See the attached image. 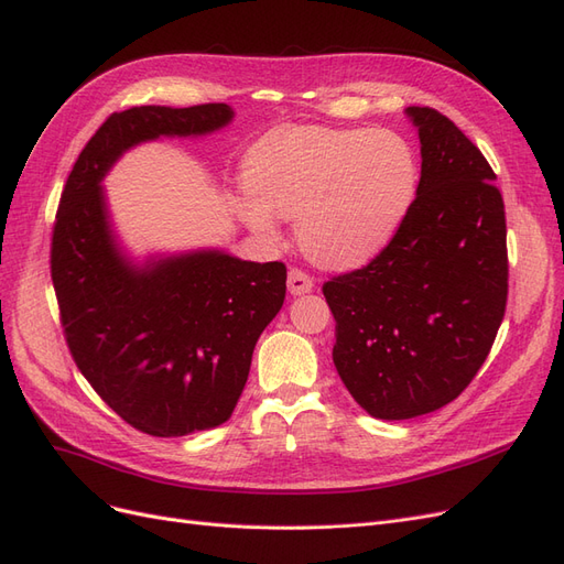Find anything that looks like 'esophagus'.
Segmentation results:
<instances>
[{"label": "esophagus", "instance_id": "1", "mask_svg": "<svg viewBox=\"0 0 564 564\" xmlns=\"http://www.w3.org/2000/svg\"><path fill=\"white\" fill-rule=\"evenodd\" d=\"M286 286H289V294L301 296V294L313 292L315 284H313V278L308 275V272L301 270V268H292V270H289V275H286Z\"/></svg>", "mask_w": 564, "mask_h": 564}]
</instances>
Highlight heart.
Wrapping results in <instances>:
<instances>
[{
  "instance_id": "obj_1",
  "label": "heart",
  "mask_w": 564,
  "mask_h": 564,
  "mask_svg": "<svg viewBox=\"0 0 564 564\" xmlns=\"http://www.w3.org/2000/svg\"><path fill=\"white\" fill-rule=\"evenodd\" d=\"M235 212L261 232L296 218V240L324 268H355L381 253L400 230L419 191V160L390 129L284 124L245 158Z\"/></svg>"
}]
</instances>
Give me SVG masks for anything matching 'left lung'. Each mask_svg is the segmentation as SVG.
Here are the masks:
<instances>
[{
    "mask_svg": "<svg viewBox=\"0 0 564 564\" xmlns=\"http://www.w3.org/2000/svg\"><path fill=\"white\" fill-rule=\"evenodd\" d=\"M421 141L416 199L388 247L324 282L334 365L373 419L449 404L482 367L508 299L506 212L497 174L433 108H406Z\"/></svg>",
    "mask_w": 564,
    "mask_h": 564,
    "instance_id": "left-lung-1",
    "label": "left lung"
}]
</instances>
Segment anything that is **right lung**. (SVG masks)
I'll list each match as a JSON object with an SVG mask.
<instances>
[{
  "mask_svg": "<svg viewBox=\"0 0 564 564\" xmlns=\"http://www.w3.org/2000/svg\"><path fill=\"white\" fill-rule=\"evenodd\" d=\"M226 104L112 112L63 187L54 280L67 348L84 379L135 431L181 437L226 423L256 340L282 308L286 265L207 249L131 263L100 181L124 150L160 135H202L232 119Z\"/></svg>",
  "mask_w": 564,
  "mask_h": 564,
  "instance_id": "right-lung-1",
  "label": "right lung"
}]
</instances>
